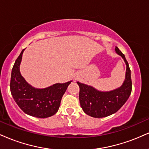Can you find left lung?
<instances>
[{
    "mask_svg": "<svg viewBox=\"0 0 149 149\" xmlns=\"http://www.w3.org/2000/svg\"><path fill=\"white\" fill-rule=\"evenodd\" d=\"M118 54L126 64L125 79L120 87L111 91H99L93 87L77 82L79 85V100L83 111L94 118H104L115 113L127 102L132 92L131 71L125 57L116 47Z\"/></svg>",
    "mask_w": 149,
    "mask_h": 149,
    "instance_id": "left-lung-1",
    "label": "left lung"
}]
</instances>
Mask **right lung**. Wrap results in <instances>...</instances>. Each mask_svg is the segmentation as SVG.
<instances>
[{
	"instance_id": "add662e5",
	"label": "right lung",
	"mask_w": 149,
	"mask_h": 149,
	"mask_svg": "<svg viewBox=\"0 0 149 149\" xmlns=\"http://www.w3.org/2000/svg\"><path fill=\"white\" fill-rule=\"evenodd\" d=\"M24 49H22L12 70L10 80L12 96L25 113L40 118L50 117L59 110L61 98L72 80L65 83H56L43 89L32 87L26 81L19 71Z\"/></svg>"
}]
</instances>
